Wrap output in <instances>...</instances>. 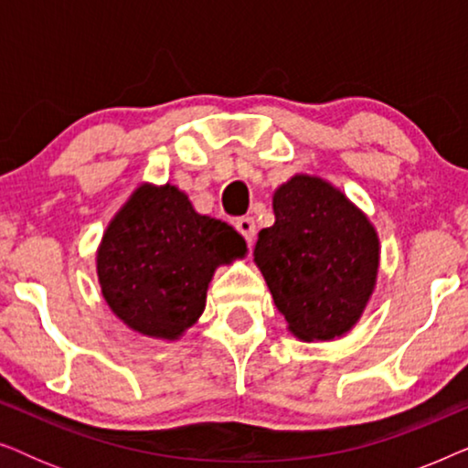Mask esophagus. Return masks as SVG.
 Listing matches in <instances>:
<instances>
[{
    "label": "esophagus",
    "instance_id": "34e87169",
    "mask_svg": "<svg viewBox=\"0 0 468 468\" xmlns=\"http://www.w3.org/2000/svg\"><path fill=\"white\" fill-rule=\"evenodd\" d=\"M236 229H239V232L245 236V240L247 242H253V239H255V221H253V217H240V219H236Z\"/></svg>",
    "mask_w": 468,
    "mask_h": 468
}]
</instances>
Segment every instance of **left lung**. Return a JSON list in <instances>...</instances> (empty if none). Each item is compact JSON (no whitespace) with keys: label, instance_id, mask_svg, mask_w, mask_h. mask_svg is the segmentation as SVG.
<instances>
[{"label":"left lung","instance_id":"8db88e82","mask_svg":"<svg viewBox=\"0 0 468 468\" xmlns=\"http://www.w3.org/2000/svg\"><path fill=\"white\" fill-rule=\"evenodd\" d=\"M274 223L258 234L253 261L287 330L335 341L360 322L379 274V236L335 185L293 175L272 196Z\"/></svg>","mask_w":468,"mask_h":468}]
</instances>
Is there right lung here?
I'll use <instances>...</instances> for the list:
<instances>
[{"label": "right lung", "mask_w": 468, "mask_h": 468, "mask_svg": "<svg viewBox=\"0 0 468 468\" xmlns=\"http://www.w3.org/2000/svg\"><path fill=\"white\" fill-rule=\"evenodd\" d=\"M245 255V239L196 213L176 185L143 183L101 236L98 281L127 328L176 341L204 313L217 268Z\"/></svg>", "instance_id": "right-lung-1"}]
</instances>
